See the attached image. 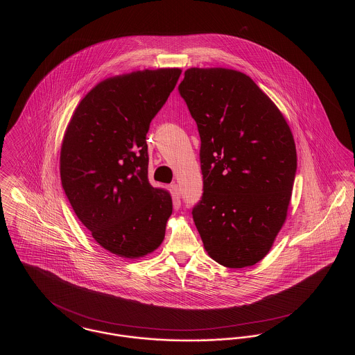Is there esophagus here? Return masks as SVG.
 Instances as JSON below:
<instances>
[{
  "instance_id": "34e87169",
  "label": "esophagus",
  "mask_w": 355,
  "mask_h": 355,
  "mask_svg": "<svg viewBox=\"0 0 355 355\" xmlns=\"http://www.w3.org/2000/svg\"><path fill=\"white\" fill-rule=\"evenodd\" d=\"M170 189H171V193H173V196H174V198L175 200H178L180 197H181V191H180V186L177 185V184H171L170 185Z\"/></svg>"
}]
</instances>
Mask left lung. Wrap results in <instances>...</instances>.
I'll list each match as a JSON object with an SVG mask.
<instances>
[{"instance_id":"1","label":"left lung","mask_w":355,"mask_h":355,"mask_svg":"<svg viewBox=\"0 0 355 355\" xmlns=\"http://www.w3.org/2000/svg\"><path fill=\"white\" fill-rule=\"evenodd\" d=\"M201 138L203 193L193 220L207 254L230 269L269 253L286 220L297 150L286 119L232 69H187L178 86Z\"/></svg>"}]
</instances>
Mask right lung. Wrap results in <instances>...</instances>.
I'll return each instance as SVG.
<instances>
[{
	"label": "right lung",
	"mask_w": 355,
	"mask_h": 355,
	"mask_svg": "<svg viewBox=\"0 0 355 355\" xmlns=\"http://www.w3.org/2000/svg\"><path fill=\"white\" fill-rule=\"evenodd\" d=\"M181 69L142 70L96 85L64 135L60 173L78 220L103 249L123 258L154 252L173 211L148 178L146 133Z\"/></svg>",
	"instance_id": "1"
}]
</instances>
